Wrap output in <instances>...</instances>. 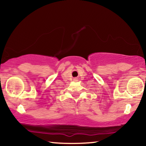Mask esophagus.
<instances>
[{"label":"esophagus","instance_id":"34e87169","mask_svg":"<svg viewBox=\"0 0 146 146\" xmlns=\"http://www.w3.org/2000/svg\"><path fill=\"white\" fill-rule=\"evenodd\" d=\"M74 80H75V81H77V80H78V78H74Z\"/></svg>","mask_w":146,"mask_h":146}]
</instances>
